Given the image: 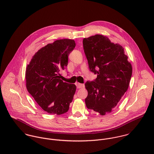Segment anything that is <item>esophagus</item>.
Here are the masks:
<instances>
[{
    "mask_svg": "<svg viewBox=\"0 0 154 154\" xmlns=\"http://www.w3.org/2000/svg\"><path fill=\"white\" fill-rule=\"evenodd\" d=\"M76 87L77 88H82L84 87V84H80V83H77L76 84Z\"/></svg>",
    "mask_w": 154,
    "mask_h": 154,
    "instance_id": "obj_1",
    "label": "esophagus"
}]
</instances>
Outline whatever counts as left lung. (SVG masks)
Here are the masks:
<instances>
[{
    "label": "left lung",
    "mask_w": 154,
    "mask_h": 154,
    "mask_svg": "<svg viewBox=\"0 0 154 154\" xmlns=\"http://www.w3.org/2000/svg\"><path fill=\"white\" fill-rule=\"evenodd\" d=\"M83 46L91 72L97 73L94 81H87L85 104L88 109L104 116L110 113L127 91L132 67L124 48L103 35L85 38Z\"/></svg>",
    "instance_id": "8db88e82"
}]
</instances>
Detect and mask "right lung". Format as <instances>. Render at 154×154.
<instances>
[{
  "label": "right lung",
  "mask_w": 154,
  "mask_h": 154,
  "mask_svg": "<svg viewBox=\"0 0 154 154\" xmlns=\"http://www.w3.org/2000/svg\"><path fill=\"white\" fill-rule=\"evenodd\" d=\"M73 40L60 39L40 48L26 67V87L37 103L49 114L60 115L69 109L76 85L60 79L75 47Z\"/></svg>",
  "instance_id": "right-lung-1"
}]
</instances>
